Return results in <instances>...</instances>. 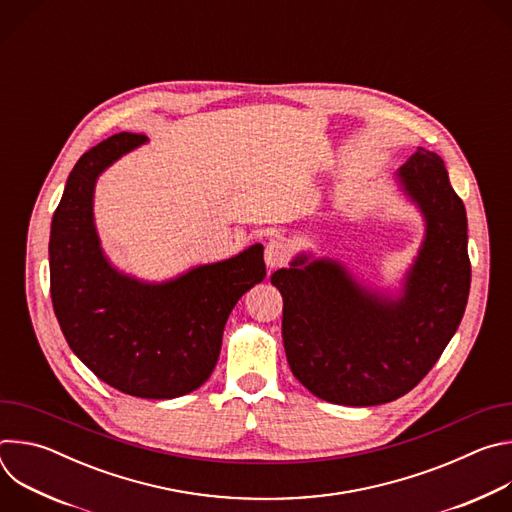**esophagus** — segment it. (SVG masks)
Listing matches in <instances>:
<instances>
[{"label": "esophagus", "mask_w": 512, "mask_h": 512, "mask_svg": "<svg viewBox=\"0 0 512 512\" xmlns=\"http://www.w3.org/2000/svg\"><path fill=\"white\" fill-rule=\"evenodd\" d=\"M287 259H289V247L281 239H271L265 245V263L269 269L285 265Z\"/></svg>", "instance_id": "esophagus-1"}]
</instances>
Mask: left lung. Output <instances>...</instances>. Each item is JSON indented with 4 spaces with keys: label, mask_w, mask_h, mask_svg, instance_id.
I'll use <instances>...</instances> for the list:
<instances>
[{
    "label": "left lung",
    "mask_w": 512,
    "mask_h": 512,
    "mask_svg": "<svg viewBox=\"0 0 512 512\" xmlns=\"http://www.w3.org/2000/svg\"><path fill=\"white\" fill-rule=\"evenodd\" d=\"M395 178L425 221L399 296L362 285L340 261L312 253L271 275L283 296L289 369L328 403L369 407L409 393L442 356L468 304V218L444 160L419 148Z\"/></svg>",
    "instance_id": "left-lung-1"
}]
</instances>
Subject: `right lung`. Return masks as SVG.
<instances>
[{
	"instance_id": "obj_1",
	"label": "right lung",
	"mask_w": 512,
	"mask_h": 512,
	"mask_svg": "<svg viewBox=\"0 0 512 512\" xmlns=\"http://www.w3.org/2000/svg\"><path fill=\"white\" fill-rule=\"evenodd\" d=\"M145 141L115 133L72 168L50 227V296L68 346L101 381L141 399H174L212 375L229 314L263 281L265 261L257 243L162 283L113 267L95 227V184Z\"/></svg>"
}]
</instances>
